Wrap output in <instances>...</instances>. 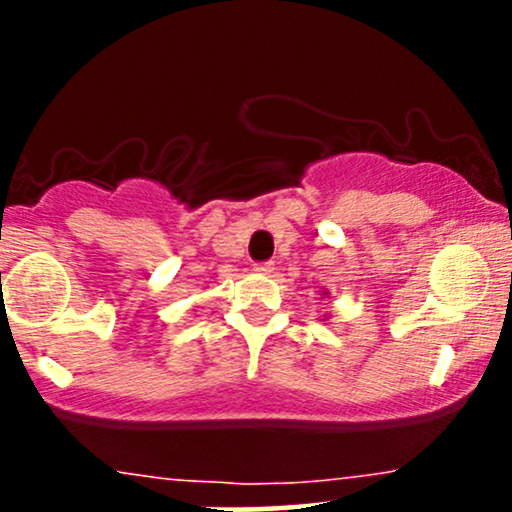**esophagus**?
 <instances>
[{"instance_id": "obj_1", "label": "esophagus", "mask_w": 512, "mask_h": 512, "mask_svg": "<svg viewBox=\"0 0 512 512\" xmlns=\"http://www.w3.org/2000/svg\"><path fill=\"white\" fill-rule=\"evenodd\" d=\"M255 272H257V274H272V272H274V264H272V262H260V264H255Z\"/></svg>"}]
</instances>
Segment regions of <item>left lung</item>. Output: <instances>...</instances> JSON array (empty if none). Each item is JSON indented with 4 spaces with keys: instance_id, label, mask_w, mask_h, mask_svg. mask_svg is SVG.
Wrapping results in <instances>:
<instances>
[{
    "instance_id": "8db88e82",
    "label": "left lung",
    "mask_w": 512,
    "mask_h": 512,
    "mask_svg": "<svg viewBox=\"0 0 512 512\" xmlns=\"http://www.w3.org/2000/svg\"><path fill=\"white\" fill-rule=\"evenodd\" d=\"M322 298H327V291H320ZM322 320H327V315H322Z\"/></svg>"
}]
</instances>
